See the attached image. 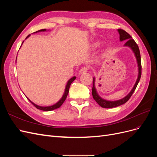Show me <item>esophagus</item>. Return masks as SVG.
<instances>
[{"label":"esophagus","instance_id":"esophagus-1","mask_svg":"<svg viewBox=\"0 0 157 157\" xmlns=\"http://www.w3.org/2000/svg\"><path fill=\"white\" fill-rule=\"evenodd\" d=\"M88 70V67H82L81 69H80L79 73H80V74H82V73H84L87 72Z\"/></svg>","mask_w":157,"mask_h":157}]
</instances>
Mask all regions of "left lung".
I'll return each mask as SVG.
<instances>
[{"instance_id":"8db88e82","label":"left lung","mask_w":157,"mask_h":157,"mask_svg":"<svg viewBox=\"0 0 157 157\" xmlns=\"http://www.w3.org/2000/svg\"><path fill=\"white\" fill-rule=\"evenodd\" d=\"M118 32L120 35V40L123 41V40H126V42L124 44V46H128L132 49L133 52L134 53V55L136 56V58L137 60V66H138V77H137L136 82L134 84V87L132 89L130 92L124 98H123L122 99H119V100H117V101H108L106 100V99H104L101 98L100 96H99L97 90L96 89V87H95V77L93 78V86H92V96L93 98L95 99L99 105H100L101 107L103 108H113V107H116L118 106H120L122 104L125 103L127 102L130 97L132 96V95L134 93L135 91V90L140 80L141 76V56H140V52L139 47L136 44V42L134 39H132V37L128 34L127 32L124 31L123 29H118Z\"/></svg>"}]
</instances>
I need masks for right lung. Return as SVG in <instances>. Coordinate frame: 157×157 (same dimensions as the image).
<instances>
[{
  "mask_svg": "<svg viewBox=\"0 0 157 157\" xmlns=\"http://www.w3.org/2000/svg\"><path fill=\"white\" fill-rule=\"evenodd\" d=\"M46 31V29H41V30H39V31H36L35 33H37V32H41V31ZM30 35H28V36L26 37V39H27V38L29 37ZM23 42H22V43H23ZM75 78H76V77H72L71 78H70V79L68 80V82H67V84H66L65 89V91H64V94H63V95L62 98H61V99H60V100H59L58 102H57L56 103H55L54 105H51V106H47V107L39 106V105H36V104H35V103H34L33 102H32L29 98H27V99H29V101H30V102L33 104V105H34L36 109H40V110L44 111H50L54 110V109H58V108L60 107L61 106V105H62V104L63 103V102L65 101V100L66 99V98H67V95H68L69 90V88H70L71 84V83H72V82L74 81V80H75Z\"/></svg>",
  "mask_w": 157,
  "mask_h": 157,
  "instance_id": "right-lung-1",
  "label": "right lung"
}]
</instances>
